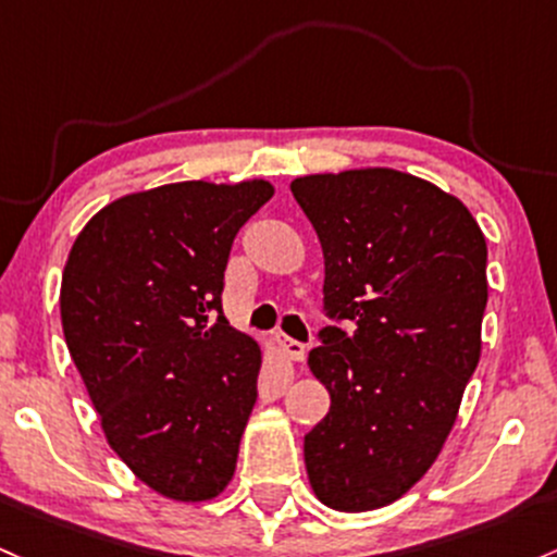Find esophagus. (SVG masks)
Instances as JSON below:
<instances>
[{"instance_id":"obj_1","label":"esophagus","mask_w":557,"mask_h":557,"mask_svg":"<svg viewBox=\"0 0 557 557\" xmlns=\"http://www.w3.org/2000/svg\"><path fill=\"white\" fill-rule=\"evenodd\" d=\"M274 346H277V351L283 354V357L293 359V362H301L304 357H307V346L301 344V341H293L288 335L277 333L274 335Z\"/></svg>"}]
</instances>
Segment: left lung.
<instances>
[{
  "label": "left lung",
  "mask_w": 557,
  "mask_h": 557,
  "mask_svg": "<svg viewBox=\"0 0 557 557\" xmlns=\"http://www.w3.org/2000/svg\"><path fill=\"white\" fill-rule=\"evenodd\" d=\"M325 256L327 325L309 370L330 412L304 436L309 484L341 512L386 507L436 462L481 357L486 240L457 200L396 169L290 182Z\"/></svg>",
  "instance_id": "left-lung-1"
}]
</instances>
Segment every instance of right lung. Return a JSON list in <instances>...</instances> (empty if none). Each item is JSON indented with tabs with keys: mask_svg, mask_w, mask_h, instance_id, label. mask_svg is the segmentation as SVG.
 I'll return each instance as SVG.
<instances>
[{
	"mask_svg": "<svg viewBox=\"0 0 557 557\" xmlns=\"http://www.w3.org/2000/svg\"><path fill=\"white\" fill-rule=\"evenodd\" d=\"M264 180L174 182L113 200L78 232L60 285L65 344L115 455L176 503L235 475L261 348L222 314L237 230Z\"/></svg>",
	"mask_w": 557,
	"mask_h": 557,
	"instance_id": "right-lung-1",
	"label": "right lung"
}]
</instances>
